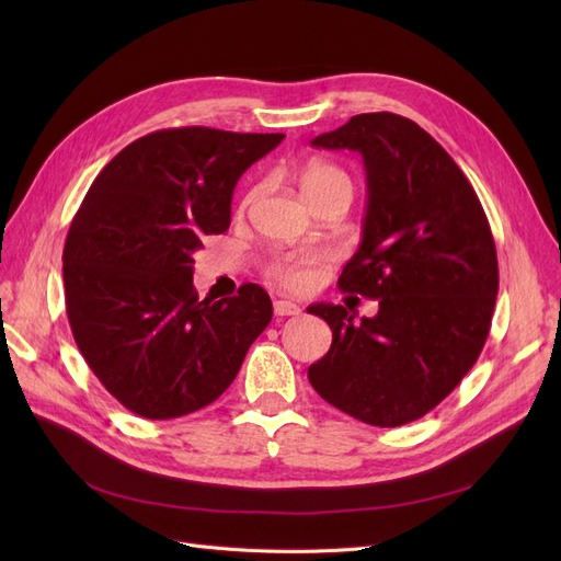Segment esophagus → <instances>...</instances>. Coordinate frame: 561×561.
<instances>
[{
  "mask_svg": "<svg viewBox=\"0 0 561 561\" xmlns=\"http://www.w3.org/2000/svg\"><path fill=\"white\" fill-rule=\"evenodd\" d=\"M274 313H276V316H299L301 309L297 307V304H293V301L278 299V301L274 304Z\"/></svg>",
  "mask_w": 561,
  "mask_h": 561,
  "instance_id": "34e87169",
  "label": "esophagus"
}]
</instances>
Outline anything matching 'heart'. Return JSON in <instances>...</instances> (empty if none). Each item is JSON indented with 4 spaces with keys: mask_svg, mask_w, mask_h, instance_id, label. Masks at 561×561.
<instances>
[{
    "mask_svg": "<svg viewBox=\"0 0 561 561\" xmlns=\"http://www.w3.org/2000/svg\"><path fill=\"white\" fill-rule=\"evenodd\" d=\"M334 180H346L348 178L339 171L334 165L328 163H313L307 168V173L301 175V190L304 194L316 190L320 184H328ZM322 260L320 250H299L293 254H283V257L271 262V276L280 280L285 287H293V290H307V287L316 278V266Z\"/></svg>",
    "mask_w": 561,
    "mask_h": 561,
    "instance_id": "obj_1",
    "label": "heart"
}]
</instances>
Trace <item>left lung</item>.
<instances>
[{
    "label": "left lung",
    "instance_id": "obj_1",
    "mask_svg": "<svg viewBox=\"0 0 561 561\" xmlns=\"http://www.w3.org/2000/svg\"><path fill=\"white\" fill-rule=\"evenodd\" d=\"M311 145L363 157V241L339 287L379 299V313L355 322L342 304L309 307L332 330L309 381L353 419L404 426L478 360L499 295L494 236L461 168L412 118L358 114Z\"/></svg>",
    "mask_w": 561,
    "mask_h": 561
}]
</instances>
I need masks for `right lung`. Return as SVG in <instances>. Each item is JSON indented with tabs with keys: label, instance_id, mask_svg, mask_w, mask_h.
<instances>
[{
	"label": "right lung",
	"instance_id": "1",
	"mask_svg": "<svg viewBox=\"0 0 561 561\" xmlns=\"http://www.w3.org/2000/svg\"><path fill=\"white\" fill-rule=\"evenodd\" d=\"M283 133L168 128L100 171L62 250L67 318L93 375L133 414L175 419L215 402L274 316L245 283L198 299L194 252L231 222V196Z\"/></svg>",
	"mask_w": 561,
	"mask_h": 561
}]
</instances>
